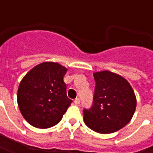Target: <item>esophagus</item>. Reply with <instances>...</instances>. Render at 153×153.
Masks as SVG:
<instances>
[{
  "label": "esophagus",
  "instance_id": "1",
  "mask_svg": "<svg viewBox=\"0 0 153 153\" xmlns=\"http://www.w3.org/2000/svg\"><path fill=\"white\" fill-rule=\"evenodd\" d=\"M74 104H75V105H79V104L80 103V100L79 99V98H76V99L74 101Z\"/></svg>",
  "mask_w": 153,
  "mask_h": 153
}]
</instances>
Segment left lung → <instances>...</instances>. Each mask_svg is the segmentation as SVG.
I'll return each mask as SVG.
<instances>
[{"label": "left lung", "mask_w": 153, "mask_h": 153, "mask_svg": "<svg viewBox=\"0 0 153 153\" xmlns=\"http://www.w3.org/2000/svg\"><path fill=\"white\" fill-rule=\"evenodd\" d=\"M93 107L83 111V121L93 131L111 134L131 120L137 99L128 80L109 70L95 72Z\"/></svg>", "instance_id": "1"}]
</instances>
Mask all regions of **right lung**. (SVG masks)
Listing matches in <instances>:
<instances>
[{"label":"right lung","instance_id":"add662e5","mask_svg":"<svg viewBox=\"0 0 153 153\" xmlns=\"http://www.w3.org/2000/svg\"><path fill=\"white\" fill-rule=\"evenodd\" d=\"M66 67L45 61L26 74L19 85L17 102L29 125L38 128H51L61 120L72 100L66 95L63 78Z\"/></svg>","mask_w":153,"mask_h":153}]
</instances>
